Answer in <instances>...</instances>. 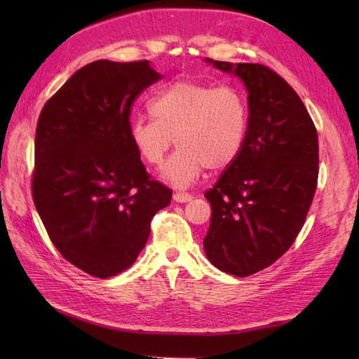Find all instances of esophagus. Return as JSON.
<instances>
[{"instance_id":"esophagus-1","label":"esophagus","mask_w":359,"mask_h":359,"mask_svg":"<svg viewBox=\"0 0 359 359\" xmlns=\"http://www.w3.org/2000/svg\"><path fill=\"white\" fill-rule=\"evenodd\" d=\"M172 199L175 202H179V203H185V202H191L193 201V196L188 194V193H180L179 191V193H174Z\"/></svg>"}]
</instances>
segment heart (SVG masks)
I'll list each match as a JSON object with an SVG mask.
<instances>
[{"mask_svg":"<svg viewBox=\"0 0 359 359\" xmlns=\"http://www.w3.org/2000/svg\"><path fill=\"white\" fill-rule=\"evenodd\" d=\"M151 120H134L129 140L149 166H160L171 149L177 152L163 170V177L175 187H188L205 168L225 170L245 144L248 103L236 86H215L196 80H179L151 98Z\"/></svg>","mask_w":359,"mask_h":359,"instance_id":"1","label":"heart"}]
</instances>
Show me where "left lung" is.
I'll list each match as a JSON object with an SVG mask.
<instances>
[{"instance_id":"left-lung-1","label":"left lung","mask_w":359,"mask_h":359,"mask_svg":"<svg viewBox=\"0 0 359 359\" xmlns=\"http://www.w3.org/2000/svg\"><path fill=\"white\" fill-rule=\"evenodd\" d=\"M248 90V133L239 157L205 191L211 205L203 248L220 271L245 278L292 247L313 202L319 147L294 89L259 63L212 62Z\"/></svg>"}]
</instances>
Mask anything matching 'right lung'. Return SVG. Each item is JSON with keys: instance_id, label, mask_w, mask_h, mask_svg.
I'll return each instance as SVG.
<instances>
[{"instance_id": "1", "label": "right lung", "mask_w": 359, "mask_h": 359, "mask_svg": "<svg viewBox=\"0 0 359 359\" xmlns=\"http://www.w3.org/2000/svg\"><path fill=\"white\" fill-rule=\"evenodd\" d=\"M162 79L148 60L83 66L43 106L32 197L67 262L106 279L131 266L172 191L152 180L129 140L131 106Z\"/></svg>"}]
</instances>
